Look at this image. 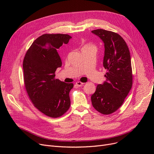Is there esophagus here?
Listing matches in <instances>:
<instances>
[{"label": "esophagus", "mask_w": 154, "mask_h": 154, "mask_svg": "<svg viewBox=\"0 0 154 154\" xmlns=\"http://www.w3.org/2000/svg\"><path fill=\"white\" fill-rule=\"evenodd\" d=\"M83 84H84V83L81 82H76V85L78 86V87H81V86H82Z\"/></svg>", "instance_id": "obj_1"}]
</instances>
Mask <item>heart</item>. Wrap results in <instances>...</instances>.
<instances>
[{
	"label": "heart",
	"mask_w": 154,
	"mask_h": 154,
	"mask_svg": "<svg viewBox=\"0 0 154 154\" xmlns=\"http://www.w3.org/2000/svg\"><path fill=\"white\" fill-rule=\"evenodd\" d=\"M91 45H84L83 46V47L82 48V49H84V48H88V47H91Z\"/></svg>",
	"instance_id": "b5f03b06"
}]
</instances>
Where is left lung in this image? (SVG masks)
Masks as SVG:
<instances>
[{"mask_svg": "<svg viewBox=\"0 0 154 154\" xmlns=\"http://www.w3.org/2000/svg\"><path fill=\"white\" fill-rule=\"evenodd\" d=\"M92 32L104 43L103 64L107 72L106 80L97 85L91 101L99 112L110 114L122 106L132 86L130 51L123 38L116 32L101 29Z\"/></svg>", "mask_w": 154, "mask_h": 154, "instance_id": "8db88e82", "label": "left lung"}]
</instances>
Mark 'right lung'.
I'll use <instances>...</instances> for the list:
<instances>
[{
    "instance_id": "right-lung-1",
    "label": "right lung",
    "mask_w": 154,
    "mask_h": 154,
    "mask_svg": "<svg viewBox=\"0 0 154 154\" xmlns=\"http://www.w3.org/2000/svg\"><path fill=\"white\" fill-rule=\"evenodd\" d=\"M71 38L63 34L42 35L32 42L23 61L27 94L36 108L49 117H60L71 105L73 84L55 79L54 72L62 64L57 49Z\"/></svg>"
}]
</instances>
